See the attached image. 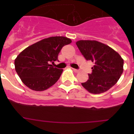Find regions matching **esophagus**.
<instances>
[{
	"instance_id": "34e87169",
	"label": "esophagus",
	"mask_w": 134,
	"mask_h": 134,
	"mask_svg": "<svg viewBox=\"0 0 134 134\" xmlns=\"http://www.w3.org/2000/svg\"><path fill=\"white\" fill-rule=\"evenodd\" d=\"M72 70H73V71H74V72H79V70H77V69H75V68H72Z\"/></svg>"
}]
</instances>
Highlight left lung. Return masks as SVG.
Returning a JSON list of instances; mask_svg holds the SVG:
<instances>
[{
  "mask_svg": "<svg viewBox=\"0 0 134 134\" xmlns=\"http://www.w3.org/2000/svg\"><path fill=\"white\" fill-rule=\"evenodd\" d=\"M76 44L85 59L94 63L88 80L81 83L86 91L100 94L118 82L124 71V60L116 51L95 40H79Z\"/></svg>",
  "mask_w": 134,
  "mask_h": 134,
  "instance_id": "left-lung-1",
  "label": "left lung"
}]
</instances>
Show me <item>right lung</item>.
I'll list each match as a JSON object with an SVG mask.
<instances>
[{"label": "right lung", "mask_w": 134, "mask_h": 134, "mask_svg": "<svg viewBox=\"0 0 134 134\" xmlns=\"http://www.w3.org/2000/svg\"><path fill=\"white\" fill-rule=\"evenodd\" d=\"M71 42L66 37H50L22 51L15 60V68L23 83L35 91H45L53 86L63 70L54 68L49 63L58 60L62 47Z\"/></svg>", "instance_id": "obj_1"}]
</instances>
